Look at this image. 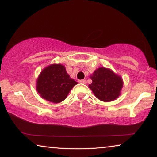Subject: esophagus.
Here are the masks:
<instances>
[{"instance_id":"34e87169","label":"esophagus","mask_w":157,"mask_h":157,"mask_svg":"<svg viewBox=\"0 0 157 157\" xmlns=\"http://www.w3.org/2000/svg\"><path fill=\"white\" fill-rule=\"evenodd\" d=\"M79 82L82 84H86V79H80V80H79Z\"/></svg>"}]
</instances>
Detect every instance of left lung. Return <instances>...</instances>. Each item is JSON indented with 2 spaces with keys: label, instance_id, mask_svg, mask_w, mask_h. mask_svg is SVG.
I'll list each match as a JSON object with an SVG mask.
<instances>
[{
  "label": "left lung",
  "instance_id": "left-lung-1",
  "mask_svg": "<svg viewBox=\"0 0 157 157\" xmlns=\"http://www.w3.org/2000/svg\"><path fill=\"white\" fill-rule=\"evenodd\" d=\"M90 78L92 83L89 87L98 99L103 102H111L120 96L123 87V78L111 69L100 67Z\"/></svg>",
  "mask_w": 157,
  "mask_h": 157
}]
</instances>
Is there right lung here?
I'll return each instance as SVG.
<instances>
[{"mask_svg": "<svg viewBox=\"0 0 157 157\" xmlns=\"http://www.w3.org/2000/svg\"><path fill=\"white\" fill-rule=\"evenodd\" d=\"M78 82L66 73L65 66L53 63L45 67L36 79V89L41 97L52 103L64 100Z\"/></svg>", "mask_w": 157, "mask_h": 157, "instance_id": "add662e5", "label": "right lung"}]
</instances>
